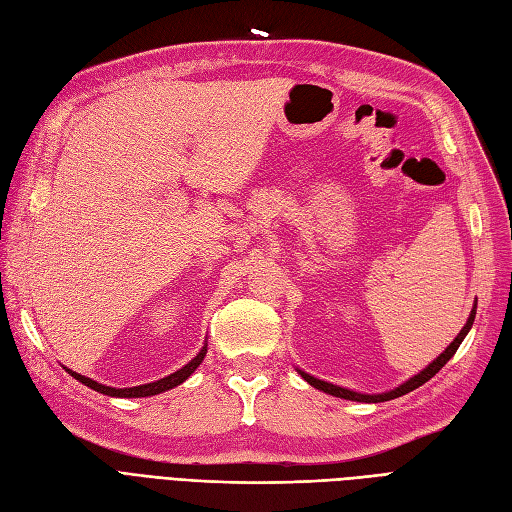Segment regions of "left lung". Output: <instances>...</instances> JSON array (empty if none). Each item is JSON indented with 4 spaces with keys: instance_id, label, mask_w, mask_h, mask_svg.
I'll use <instances>...</instances> for the list:
<instances>
[{
    "instance_id": "1",
    "label": "left lung",
    "mask_w": 512,
    "mask_h": 512,
    "mask_svg": "<svg viewBox=\"0 0 512 512\" xmlns=\"http://www.w3.org/2000/svg\"><path fill=\"white\" fill-rule=\"evenodd\" d=\"M474 315H477V301H474V305H472V311H470V315H468V320H466L464 328H462V330H460V334H457V337L447 345V349L443 351V354H440L436 360H432L424 370H419L417 375H413L411 379H407L404 383H400L398 387H394V390H390V392H381V394H362V392L347 390V387H341V385H334V383H330V381L317 379V377H313V375L305 373V370H303V368H298V366H296V373L301 375L309 385H313L315 390H320V392L330 394V396H337V398L354 400V402H385V400H394V398H398V396H404V394H409V392L417 390L419 385H424L426 381H430V379L438 373V370L443 368V366H445V364L455 356L457 347L462 345V341L466 339V334L470 332V328H472V324H474Z\"/></svg>"
}]
</instances>
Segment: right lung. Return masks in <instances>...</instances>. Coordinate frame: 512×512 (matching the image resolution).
Segmentation results:
<instances>
[{
  "label": "right lung",
  "mask_w": 512,
  "mask_h": 512,
  "mask_svg": "<svg viewBox=\"0 0 512 512\" xmlns=\"http://www.w3.org/2000/svg\"><path fill=\"white\" fill-rule=\"evenodd\" d=\"M207 354V337H205V343L201 347L199 354L192 358L188 364H184L180 370H175V373L158 379V381H152V383H144V385H135V387H110V385H103L99 381H93L91 377H84L80 373H76V370L63 366L69 375H72L76 381L84 383L86 387H91V390L99 392V394H105V396H112V398H146V396H156V394H163L167 390H173V387H178L180 383H184L192 373H195L197 366L203 362Z\"/></svg>",
  "instance_id": "obj_1"
}]
</instances>
